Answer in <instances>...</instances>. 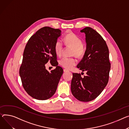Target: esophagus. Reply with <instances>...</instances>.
<instances>
[{
	"label": "esophagus",
	"instance_id": "obj_1",
	"mask_svg": "<svg viewBox=\"0 0 129 129\" xmlns=\"http://www.w3.org/2000/svg\"><path fill=\"white\" fill-rule=\"evenodd\" d=\"M69 72V71L66 70V69H64V72Z\"/></svg>",
	"mask_w": 129,
	"mask_h": 129
}]
</instances>
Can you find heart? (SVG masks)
<instances>
[{"instance_id":"heart-1","label":"heart","mask_w":129,"mask_h":129,"mask_svg":"<svg viewBox=\"0 0 129 129\" xmlns=\"http://www.w3.org/2000/svg\"><path fill=\"white\" fill-rule=\"evenodd\" d=\"M64 41L67 46L73 48V55L79 57L83 55L85 52L84 47L82 44L81 39L76 34L72 32L68 33L64 37ZM63 49L62 43L59 40L57 41L54 46L55 52L57 55L61 56L62 55ZM59 63L64 68L70 70L76 65L77 61L74 57H63L59 60Z\"/></svg>"}]
</instances>
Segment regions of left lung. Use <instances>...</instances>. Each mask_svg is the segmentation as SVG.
<instances>
[{
	"mask_svg": "<svg viewBox=\"0 0 129 129\" xmlns=\"http://www.w3.org/2000/svg\"><path fill=\"white\" fill-rule=\"evenodd\" d=\"M85 34L86 50L77 68L86 71L82 78L80 74L73 73L71 91L77 100L89 102L96 99L108 82L110 63L109 50L104 39L93 28L86 27L81 30Z\"/></svg>",
	"mask_w": 129,
	"mask_h": 129,
	"instance_id": "1",
	"label": "left lung"
}]
</instances>
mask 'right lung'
<instances>
[{
	"label": "right lung",
	"instance_id": "1",
	"mask_svg": "<svg viewBox=\"0 0 129 129\" xmlns=\"http://www.w3.org/2000/svg\"><path fill=\"white\" fill-rule=\"evenodd\" d=\"M61 30L50 27L40 28L29 39L25 46L19 73L25 90L32 98L46 100L56 90L63 73L58 66L54 46ZM50 60L56 68L50 73L45 64Z\"/></svg>",
	"mask_w": 129,
	"mask_h": 129
}]
</instances>
